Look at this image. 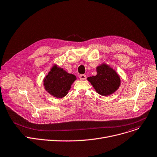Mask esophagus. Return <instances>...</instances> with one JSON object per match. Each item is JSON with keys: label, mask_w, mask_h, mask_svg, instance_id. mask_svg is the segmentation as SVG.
Here are the masks:
<instances>
[{"label": "esophagus", "mask_w": 157, "mask_h": 157, "mask_svg": "<svg viewBox=\"0 0 157 157\" xmlns=\"http://www.w3.org/2000/svg\"><path fill=\"white\" fill-rule=\"evenodd\" d=\"M79 79L81 80H85L86 79V76L85 75H81L79 76Z\"/></svg>", "instance_id": "1"}]
</instances>
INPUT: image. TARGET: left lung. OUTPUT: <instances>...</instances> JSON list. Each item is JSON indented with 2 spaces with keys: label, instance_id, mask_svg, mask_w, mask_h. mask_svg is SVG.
<instances>
[{
  "label": "left lung",
  "instance_id": "1",
  "mask_svg": "<svg viewBox=\"0 0 157 157\" xmlns=\"http://www.w3.org/2000/svg\"><path fill=\"white\" fill-rule=\"evenodd\" d=\"M96 71L97 75L87 78V80L100 95H111L119 89L121 81L116 70L102 63L96 67Z\"/></svg>",
  "mask_w": 157,
  "mask_h": 157
}]
</instances>
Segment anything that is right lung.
<instances>
[{
    "label": "right lung",
    "instance_id": "add662e5",
    "mask_svg": "<svg viewBox=\"0 0 157 157\" xmlns=\"http://www.w3.org/2000/svg\"><path fill=\"white\" fill-rule=\"evenodd\" d=\"M76 76L54 64L43 80L45 90L54 97L62 98L67 95Z\"/></svg>",
    "mask_w": 157,
    "mask_h": 157
}]
</instances>
